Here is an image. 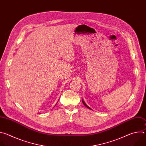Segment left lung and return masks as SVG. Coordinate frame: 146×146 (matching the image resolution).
<instances>
[{
	"label": "left lung",
	"instance_id": "left-lung-1",
	"mask_svg": "<svg viewBox=\"0 0 146 146\" xmlns=\"http://www.w3.org/2000/svg\"><path fill=\"white\" fill-rule=\"evenodd\" d=\"M82 103H83V104H84V106H85L86 107H87V108H88L89 109H91V110H92V109H91V108H90L89 106H88L87 105V104H86V103L84 102V100H83L82 99Z\"/></svg>",
	"mask_w": 146,
	"mask_h": 146
}]
</instances>
